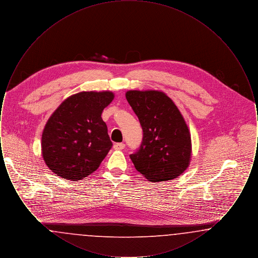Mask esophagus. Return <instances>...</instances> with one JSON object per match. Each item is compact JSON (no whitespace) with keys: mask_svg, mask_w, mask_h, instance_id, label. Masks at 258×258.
<instances>
[{"mask_svg":"<svg viewBox=\"0 0 258 258\" xmlns=\"http://www.w3.org/2000/svg\"><path fill=\"white\" fill-rule=\"evenodd\" d=\"M114 149L115 150H123L124 149V144L123 143H116V144H114Z\"/></svg>","mask_w":258,"mask_h":258,"instance_id":"obj_1","label":"esophagus"}]
</instances>
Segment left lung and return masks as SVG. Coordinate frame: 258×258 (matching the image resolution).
<instances>
[{
  "label": "left lung",
  "instance_id": "8db88e82",
  "mask_svg": "<svg viewBox=\"0 0 258 258\" xmlns=\"http://www.w3.org/2000/svg\"><path fill=\"white\" fill-rule=\"evenodd\" d=\"M125 98L143 130L141 146L130 156L136 170L153 183L180 176L190 162L191 138L178 107L156 90L127 91Z\"/></svg>",
  "mask_w": 258,
  "mask_h": 258
}]
</instances>
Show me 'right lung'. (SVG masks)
I'll use <instances>...</instances> for the list:
<instances>
[{
    "instance_id": "add662e5",
    "label": "right lung",
    "mask_w": 258,
    "mask_h": 258,
    "mask_svg": "<svg viewBox=\"0 0 258 258\" xmlns=\"http://www.w3.org/2000/svg\"><path fill=\"white\" fill-rule=\"evenodd\" d=\"M110 91L80 92L64 99L50 116L41 136V154L50 170L79 181L96 171L112 147L101 118Z\"/></svg>"
}]
</instances>
